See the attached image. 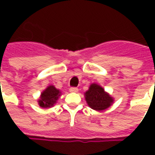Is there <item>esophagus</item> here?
<instances>
[{
  "label": "esophagus",
  "instance_id": "esophagus-1",
  "mask_svg": "<svg viewBox=\"0 0 155 155\" xmlns=\"http://www.w3.org/2000/svg\"><path fill=\"white\" fill-rule=\"evenodd\" d=\"M70 91L71 92H73V93H77L79 90H78V88H75V87H71L70 89Z\"/></svg>",
  "mask_w": 155,
  "mask_h": 155
}]
</instances>
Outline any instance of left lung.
<instances>
[{
    "label": "left lung",
    "mask_w": 155,
    "mask_h": 155,
    "mask_svg": "<svg viewBox=\"0 0 155 155\" xmlns=\"http://www.w3.org/2000/svg\"><path fill=\"white\" fill-rule=\"evenodd\" d=\"M84 99L89 107L96 111L105 110L114 104V99L100 84L92 83L84 92Z\"/></svg>",
    "instance_id": "obj_1"
}]
</instances>
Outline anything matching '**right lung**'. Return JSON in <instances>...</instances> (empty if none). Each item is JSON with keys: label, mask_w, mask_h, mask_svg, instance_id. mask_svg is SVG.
I'll return each instance as SVG.
<instances>
[{"label": "right lung", "mask_w": 155, "mask_h": 155, "mask_svg": "<svg viewBox=\"0 0 155 155\" xmlns=\"http://www.w3.org/2000/svg\"><path fill=\"white\" fill-rule=\"evenodd\" d=\"M61 95V91L54 87V85H48L44 91L41 93V96L39 97L38 104L41 108L50 109L53 107L57 103L58 99Z\"/></svg>", "instance_id": "add662e5"}]
</instances>
